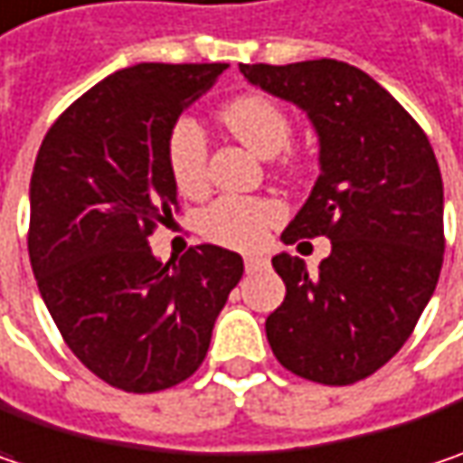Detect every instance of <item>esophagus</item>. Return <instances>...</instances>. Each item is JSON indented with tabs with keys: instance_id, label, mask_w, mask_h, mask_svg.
<instances>
[{
	"instance_id": "1",
	"label": "esophagus",
	"mask_w": 463,
	"mask_h": 463,
	"mask_svg": "<svg viewBox=\"0 0 463 463\" xmlns=\"http://www.w3.org/2000/svg\"><path fill=\"white\" fill-rule=\"evenodd\" d=\"M243 264H246V272H259V269H264V267H267V259L246 257L243 259Z\"/></svg>"
}]
</instances>
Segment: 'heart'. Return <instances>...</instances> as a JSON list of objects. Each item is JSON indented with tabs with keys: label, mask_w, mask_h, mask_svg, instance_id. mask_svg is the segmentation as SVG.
Listing matches in <instances>:
<instances>
[{
	"label": "heart",
	"mask_w": 463,
	"mask_h": 463,
	"mask_svg": "<svg viewBox=\"0 0 463 463\" xmlns=\"http://www.w3.org/2000/svg\"><path fill=\"white\" fill-rule=\"evenodd\" d=\"M222 123L261 156H275L286 149L293 136V123L283 104L269 96H238L222 107ZM206 133L194 118H180L167 136V170L175 188L185 196H196L206 188ZM280 217V209L264 199L220 196L199 214V231L204 238L251 251L267 238V231Z\"/></svg>",
	"instance_id": "obj_1"
}]
</instances>
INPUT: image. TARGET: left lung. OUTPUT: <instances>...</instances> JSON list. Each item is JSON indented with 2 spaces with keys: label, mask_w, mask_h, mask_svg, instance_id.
<instances>
[{
  "label": "left lung",
  "mask_w": 463,
  "mask_h": 463,
  "mask_svg": "<svg viewBox=\"0 0 463 463\" xmlns=\"http://www.w3.org/2000/svg\"><path fill=\"white\" fill-rule=\"evenodd\" d=\"M249 83L293 101L319 138V177L283 243L327 235L309 275L278 254L286 301L267 317L272 354L322 385H351L391 362L443 267V177L417 120L364 70L338 60L241 65Z\"/></svg>",
  "instance_id": "left-lung-1"
}]
</instances>
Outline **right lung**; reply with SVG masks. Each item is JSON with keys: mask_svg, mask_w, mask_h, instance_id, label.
Masks as SVG:
<instances>
[{"mask_svg": "<svg viewBox=\"0 0 463 463\" xmlns=\"http://www.w3.org/2000/svg\"><path fill=\"white\" fill-rule=\"evenodd\" d=\"M228 65L141 62L72 101L31 175L28 254L70 351L112 388L156 393L202 367L212 327L243 275L202 243L162 264L149 235L173 220L167 136Z\"/></svg>", "mask_w": 463, "mask_h": 463, "instance_id": "add662e5", "label": "right lung"}]
</instances>
